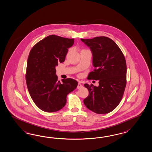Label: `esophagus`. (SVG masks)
<instances>
[{"label": "esophagus", "instance_id": "obj_1", "mask_svg": "<svg viewBox=\"0 0 152 152\" xmlns=\"http://www.w3.org/2000/svg\"><path fill=\"white\" fill-rule=\"evenodd\" d=\"M82 87H83V86H82V84L80 83H78V86H77V88H78V89H81Z\"/></svg>", "mask_w": 152, "mask_h": 152}]
</instances>
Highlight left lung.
<instances>
[{
	"label": "left lung",
	"mask_w": 152,
	"mask_h": 152,
	"mask_svg": "<svg viewBox=\"0 0 152 152\" xmlns=\"http://www.w3.org/2000/svg\"><path fill=\"white\" fill-rule=\"evenodd\" d=\"M81 41L89 47L95 69L88 79L99 80V86L85 84L89 90L84 100L86 107L94 113H110L120 104L126 86L127 66L124 55L113 39L105 36Z\"/></svg>",
	"instance_id": "8db88e82"
}]
</instances>
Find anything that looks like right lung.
I'll list each match as a JSON object with an SVG mask.
<instances>
[{
  "label": "right lung",
  "mask_w": 152,
  "mask_h": 152,
  "mask_svg": "<svg viewBox=\"0 0 152 152\" xmlns=\"http://www.w3.org/2000/svg\"><path fill=\"white\" fill-rule=\"evenodd\" d=\"M74 39L50 35L36 43L28 55L26 80L32 100L43 111L53 113L66 105V96L78 86L71 78L58 81L56 66L65 61Z\"/></svg>",
  "instance_id": "right-lung-1"
}]
</instances>
